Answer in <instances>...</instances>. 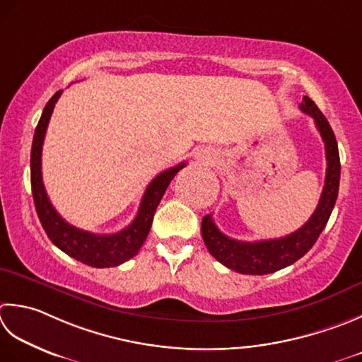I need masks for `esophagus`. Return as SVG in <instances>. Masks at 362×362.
Here are the masks:
<instances>
[{
    "label": "esophagus",
    "mask_w": 362,
    "mask_h": 362,
    "mask_svg": "<svg viewBox=\"0 0 362 362\" xmlns=\"http://www.w3.org/2000/svg\"><path fill=\"white\" fill-rule=\"evenodd\" d=\"M196 158H197V160H201V161H209V160H210V158H209V153L205 152V151H204V152H202V151H201V152H197Z\"/></svg>",
    "instance_id": "34e87169"
}]
</instances>
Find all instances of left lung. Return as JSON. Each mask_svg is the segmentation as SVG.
Wrapping results in <instances>:
<instances>
[{
    "mask_svg": "<svg viewBox=\"0 0 362 362\" xmlns=\"http://www.w3.org/2000/svg\"><path fill=\"white\" fill-rule=\"evenodd\" d=\"M300 110L314 119L317 130L320 132L325 143V151H327L325 187L317 209L313 216L308 219V223L286 237L251 243L226 237L216 228L211 215H205L202 218L201 232L209 252L218 262L237 273L268 274L295 264L314 246L328 223L332 209H334L339 193V180H341V158H339L334 132H332L328 119L323 116V112L309 97H303Z\"/></svg>",
    "mask_w": 362,
    "mask_h": 362,
    "instance_id": "8db88e82",
    "label": "left lung"
}]
</instances>
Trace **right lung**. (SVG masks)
Wrapping results in <instances>:
<instances>
[{
	"label": "right lung",
	"instance_id": "obj_1",
	"mask_svg": "<svg viewBox=\"0 0 362 362\" xmlns=\"http://www.w3.org/2000/svg\"><path fill=\"white\" fill-rule=\"evenodd\" d=\"M61 94L62 90L56 92L45 105L33 138L31 188L35 211H37L42 228L45 229L48 238L67 256L95 268L117 267L136 256L141 250L148 235V230H151L155 210H157L163 194H165L174 175L185 166V163H180V165L160 173L148 183L143 201L139 204L138 215L125 229L116 233H108V235L76 229L54 210L47 196L44 182H42V146H44V138L54 103L58 102Z\"/></svg>",
	"mask_w": 362,
	"mask_h": 362
}]
</instances>
